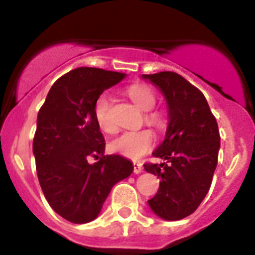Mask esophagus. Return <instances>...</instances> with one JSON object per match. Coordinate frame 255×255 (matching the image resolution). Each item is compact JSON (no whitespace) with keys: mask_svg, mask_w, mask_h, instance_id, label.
<instances>
[{"mask_svg":"<svg viewBox=\"0 0 255 255\" xmlns=\"http://www.w3.org/2000/svg\"><path fill=\"white\" fill-rule=\"evenodd\" d=\"M141 171H143L141 163H134V173H140Z\"/></svg>","mask_w":255,"mask_h":255,"instance_id":"1","label":"esophagus"}]
</instances>
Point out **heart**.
Returning a JSON list of instances; mask_svg holds the SVG:
<instances>
[{"label":"heart","mask_w":255,"mask_h":255,"mask_svg":"<svg viewBox=\"0 0 255 255\" xmlns=\"http://www.w3.org/2000/svg\"><path fill=\"white\" fill-rule=\"evenodd\" d=\"M126 94L140 110L147 111L144 120L148 125L158 130L163 129L166 125V119L162 112L152 110L155 106V96L149 87L143 84L130 85L126 89ZM110 108L111 105L107 94L98 97L94 105V117L100 129L107 134L116 131V125L111 119ZM153 144H154V134L149 129H141L123 132L110 141L108 148L112 153L120 154L126 158L139 159L152 149Z\"/></svg>","instance_id":"heart-1"}]
</instances>
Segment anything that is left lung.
<instances>
[{"label":"left lung","mask_w":255,"mask_h":255,"mask_svg":"<svg viewBox=\"0 0 255 255\" xmlns=\"http://www.w3.org/2000/svg\"><path fill=\"white\" fill-rule=\"evenodd\" d=\"M143 78L158 87L168 106L166 136L153 152L164 162L144 164L161 179L148 204L163 220H181L199 207L211 188L220 149L217 121L203 93L179 74L161 71Z\"/></svg>","instance_id":"1"}]
</instances>
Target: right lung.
I'll list each match as a JSON object with an SVG mask.
<instances>
[{"mask_svg":"<svg viewBox=\"0 0 255 255\" xmlns=\"http://www.w3.org/2000/svg\"><path fill=\"white\" fill-rule=\"evenodd\" d=\"M125 76L96 67L71 70L52 85L38 112V180L52 209L73 224L97 218L112 186L134 170L123 155L103 154L105 138L94 117L98 97ZM91 156L99 161L91 165Z\"/></svg>","mask_w":255,"mask_h":255,"instance_id":"right-lung-1","label":"right lung"}]
</instances>
